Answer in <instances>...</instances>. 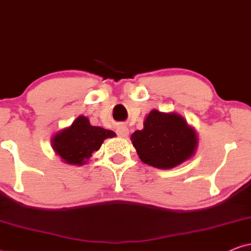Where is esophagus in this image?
Returning a JSON list of instances; mask_svg holds the SVG:
<instances>
[{
	"instance_id": "obj_1",
	"label": "esophagus",
	"mask_w": 251,
	"mask_h": 251,
	"mask_svg": "<svg viewBox=\"0 0 251 251\" xmlns=\"http://www.w3.org/2000/svg\"><path fill=\"white\" fill-rule=\"evenodd\" d=\"M117 132H118V135L122 136V138H126V136L128 135L127 127H119L118 129H117Z\"/></svg>"
}]
</instances>
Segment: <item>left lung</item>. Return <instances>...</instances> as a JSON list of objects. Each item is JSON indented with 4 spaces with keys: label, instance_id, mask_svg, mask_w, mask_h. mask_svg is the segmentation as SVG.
I'll use <instances>...</instances> for the list:
<instances>
[{
    "label": "left lung",
    "instance_id": "obj_1",
    "mask_svg": "<svg viewBox=\"0 0 251 251\" xmlns=\"http://www.w3.org/2000/svg\"><path fill=\"white\" fill-rule=\"evenodd\" d=\"M132 142L142 162L170 169L192 156L197 136L183 117L151 110L145 120L144 129L132 134Z\"/></svg>",
    "mask_w": 251,
    "mask_h": 251
}]
</instances>
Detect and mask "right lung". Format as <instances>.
<instances>
[{
  "label": "right lung",
  "mask_w": 251,
  "mask_h": 251,
  "mask_svg": "<svg viewBox=\"0 0 251 251\" xmlns=\"http://www.w3.org/2000/svg\"><path fill=\"white\" fill-rule=\"evenodd\" d=\"M115 132L91 126L84 116L77 117L71 127L59 132L53 138V148L65 162L82 166L98 151L106 138L115 136Z\"/></svg>",
  "instance_id": "right-lung-1"
}]
</instances>
